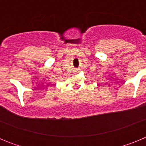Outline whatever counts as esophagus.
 Returning a JSON list of instances; mask_svg holds the SVG:
<instances>
[{
	"mask_svg": "<svg viewBox=\"0 0 146 146\" xmlns=\"http://www.w3.org/2000/svg\"><path fill=\"white\" fill-rule=\"evenodd\" d=\"M76 70H77V71H78V70H79V69H76Z\"/></svg>",
	"mask_w": 146,
	"mask_h": 146,
	"instance_id": "obj_1",
	"label": "esophagus"
}]
</instances>
